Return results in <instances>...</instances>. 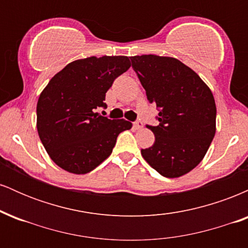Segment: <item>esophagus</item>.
Returning a JSON list of instances; mask_svg holds the SVG:
<instances>
[{
  "instance_id": "1",
  "label": "esophagus",
  "mask_w": 248,
  "mask_h": 248,
  "mask_svg": "<svg viewBox=\"0 0 248 248\" xmlns=\"http://www.w3.org/2000/svg\"><path fill=\"white\" fill-rule=\"evenodd\" d=\"M134 127H135L136 129H141V128H143V122L140 121V120L135 121V122H134Z\"/></svg>"
}]
</instances>
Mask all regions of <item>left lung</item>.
Segmentation results:
<instances>
[{"mask_svg": "<svg viewBox=\"0 0 248 248\" xmlns=\"http://www.w3.org/2000/svg\"><path fill=\"white\" fill-rule=\"evenodd\" d=\"M132 67L156 104L157 126L147 124L155 135L141 154L164 177H179L203 160L216 134V104L210 88L183 62L170 57H130Z\"/></svg>", "mask_w": 248, "mask_h": 248, "instance_id": "obj_1", "label": "left lung"}]
</instances>
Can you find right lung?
<instances>
[{"label": "right lung", "instance_id": "obj_1", "mask_svg": "<svg viewBox=\"0 0 248 248\" xmlns=\"http://www.w3.org/2000/svg\"><path fill=\"white\" fill-rule=\"evenodd\" d=\"M129 67L124 56L90 57L67 64L49 81L37 102V130L57 166L78 175L92 171L110 155L119 134L132 128V122L96 113Z\"/></svg>", "mask_w": 248, "mask_h": 248}]
</instances>
